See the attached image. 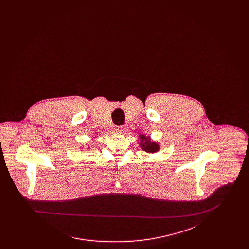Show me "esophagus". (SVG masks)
I'll list each match as a JSON object with an SVG mask.
<instances>
[{
  "mask_svg": "<svg viewBox=\"0 0 249 249\" xmlns=\"http://www.w3.org/2000/svg\"><path fill=\"white\" fill-rule=\"evenodd\" d=\"M114 130L115 131H117V132H124V130H125V126H123V125H119V126H115V128H114Z\"/></svg>",
  "mask_w": 249,
  "mask_h": 249,
  "instance_id": "obj_1",
  "label": "esophagus"
}]
</instances>
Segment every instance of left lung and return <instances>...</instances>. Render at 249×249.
<instances>
[{
  "instance_id": "8db88e82",
  "label": "left lung",
  "mask_w": 249,
  "mask_h": 249,
  "mask_svg": "<svg viewBox=\"0 0 249 249\" xmlns=\"http://www.w3.org/2000/svg\"><path fill=\"white\" fill-rule=\"evenodd\" d=\"M141 138V143L140 145L142 146V149H144L146 152H157L159 149V144L152 142L150 140L146 139V137H144L143 135H140Z\"/></svg>"
}]
</instances>
